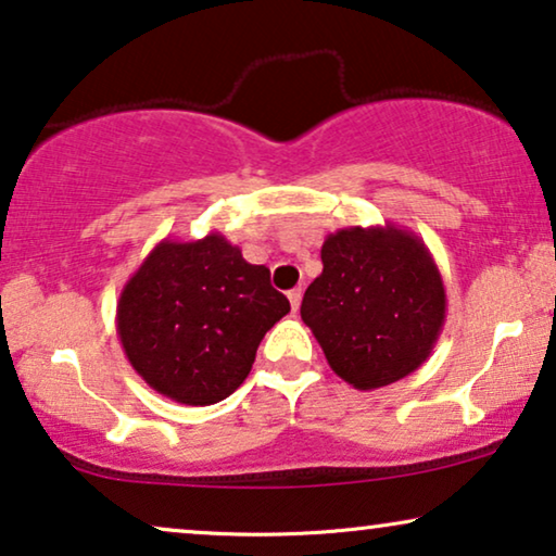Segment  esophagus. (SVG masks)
Here are the masks:
<instances>
[{"label":"esophagus","mask_w":556,"mask_h":556,"mask_svg":"<svg viewBox=\"0 0 556 556\" xmlns=\"http://www.w3.org/2000/svg\"><path fill=\"white\" fill-rule=\"evenodd\" d=\"M301 295H303L301 288H293V291H288V301H291V308H293V311H299V306H301Z\"/></svg>","instance_id":"esophagus-1"}]
</instances>
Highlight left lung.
<instances>
[{
	"label": "left lung",
	"instance_id": "obj_1",
	"mask_svg": "<svg viewBox=\"0 0 556 556\" xmlns=\"http://www.w3.org/2000/svg\"><path fill=\"white\" fill-rule=\"evenodd\" d=\"M303 324L354 390H379L420 369L445 324V286L430 250L397 225L344 227L321 248Z\"/></svg>",
	"mask_w": 556,
	"mask_h": 556
}]
</instances>
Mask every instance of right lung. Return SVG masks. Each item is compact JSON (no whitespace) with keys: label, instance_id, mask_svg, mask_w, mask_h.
I'll return each mask as SVG.
<instances>
[{"label":"right lung","instance_id":"add662e5","mask_svg":"<svg viewBox=\"0 0 556 556\" xmlns=\"http://www.w3.org/2000/svg\"><path fill=\"white\" fill-rule=\"evenodd\" d=\"M291 311L265 265H250L225 235L162 240L126 280L116 331L143 382L204 407L245 382L265 331Z\"/></svg>","mask_w":556,"mask_h":556}]
</instances>
